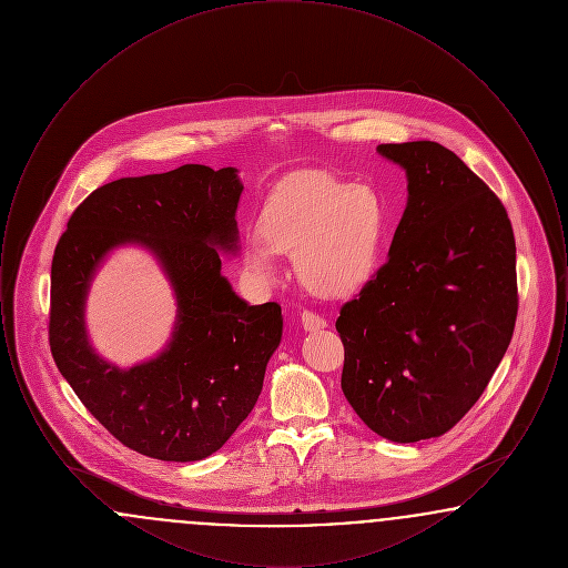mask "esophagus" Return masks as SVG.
Masks as SVG:
<instances>
[{"label":"esophagus","mask_w":568,"mask_h":568,"mask_svg":"<svg viewBox=\"0 0 568 568\" xmlns=\"http://www.w3.org/2000/svg\"><path fill=\"white\" fill-rule=\"evenodd\" d=\"M300 322H302V327H304L306 332H317V329L327 327V322H325L324 317H320V315H315V313H311V311H302Z\"/></svg>","instance_id":"1"}]
</instances>
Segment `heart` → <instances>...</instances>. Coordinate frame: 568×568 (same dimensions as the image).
Wrapping results in <instances>:
<instances>
[{
	"mask_svg": "<svg viewBox=\"0 0 568 568\" xmlns=\"http://www.w3.org/2000/svg\"><path fill=\"white\" fill-rule=\"evenodd\" d=\"M385 216L377 191L327 172L285 181L266 200L243 266L257 283L276 281V253L292 255L297 281L315 296L357 292L375 271Z\"/></svg>",
	"mask_w": 568,
	"mask_h": 568,
	"instance_id": "1",
	"label": "heart"
}]
</instances>
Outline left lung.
Instances as JSON below:
<instances>
[{
	"label": "left lung",
	"mask_w": 568,
	"mask_h": 568,
	"mask_svg": "<svg viewBox=\"0 0 568 568\" xmlns=\"http://www.w3.org/2000/svg\"><path fill=\"white\" fill-rule=\"evenodd\" d=\"M377 151L405 168L408 200L387 262L336 320L341 387L373 433L415 443L458 424L511 343L514 227L496 193L443 144Z\"/></svg>",
	"instance_id": "left-lung-1"
}]
</instances>
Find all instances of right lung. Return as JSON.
I'll return each instance as SVG.
<instances>
[{"label":"right lung","instance_id":"1","mask_svg":"<svg viewBox=\"0 0 568 568\" xmlns=\"http://www.w3.org/2000/svg\"><path fill=\"white\" fill-rule=\"evenodd\" d=\"M241 193L236 168L200 163L119 179L82 202L54 246V364L87 410L142 456L195 462L221 449L257 403L281 343V306L246 304L221 274L215 248L236 251ZM123 243L159 257L180 306L166 349L132 369L102 361L83 325L94 271Z\"/></svg>","mask_w":568,"mask_h":568}]
</instances>
